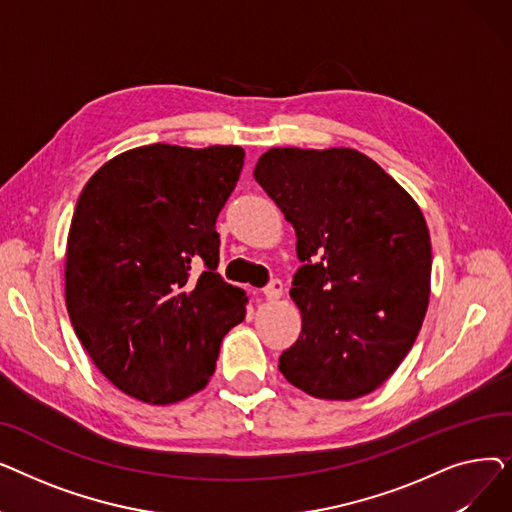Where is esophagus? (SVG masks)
Masks as SVG:
<instances>
[{
	"instance_id": "obj_1",
	"label": "esophagus",
	"mask_w": 512,
	"mask_h": 512,
	"mask_svg": "<svg viewBox=\"0 0 512 512\" xmlns=\"http://www.w3.org/2000/svg\"><path fill=\"white\" fill-rule=\"evenodd\" d=\"M282 290H284L282 282H280V280H272L261 292H263V297H265L267 301H276V299L282 297Z\"/></svg>"
}]
</instances>
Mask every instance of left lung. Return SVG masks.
I'll list each match as a JSON object with an SVG mask.
<instances>
[{
	"mask_svg": "<svg viewBox=\"0 0 512 512\" xmlns=\"http://www.w3.org/2000/svg\"><path fill=\"white\" fill-rule=\"evenodd\" d=\"M297 232L290 297L299 340L284 378L326 400L380 388L411 351L429 303L432 242L413 197L367 155L274 147L253 172Z\"/></svg>",
	"mask_w": 512,
	"mask_h": 512,
	"instance_id": "left-lung-1",
	"label": "left lung"
}]
</instances>
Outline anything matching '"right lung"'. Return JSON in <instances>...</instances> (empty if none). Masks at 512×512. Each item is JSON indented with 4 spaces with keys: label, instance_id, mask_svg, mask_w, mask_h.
I'll return each instance as SVG.
<instances>
[{
    "label": "right lung",
    "instance_id": "right-lung-1",
    "mask_svg": "<svg viewBox=\"0 0 512 512\" xmlns=\"http://www.w3.org/2000/svg\"><path fill=\"white\" fill-rule=\"evenodd\" d=\"M242 164L236 145H145L103 164L78 197L68 315L95 367L132 398L172 405L203 390L245 319V290L215 272V220Z\"/></svg>",
    "mask_w": 512,
    "mask_h": 512
}]
</instances>
